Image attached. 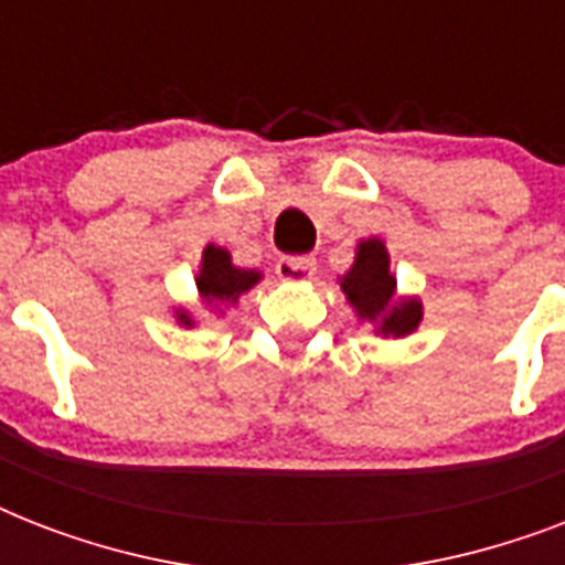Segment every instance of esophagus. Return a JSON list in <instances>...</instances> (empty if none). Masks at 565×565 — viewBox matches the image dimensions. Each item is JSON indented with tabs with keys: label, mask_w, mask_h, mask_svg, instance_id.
I'll list each match as a JSON object with an SVG mask.
<instances>
[{
	"label": "esophagus",
	"mask_w": 565,
	"mask_h": 565,
	"mask_svg": "<svg viewBox=\"0 0 565 565\" xmlns=\"http://www.w3.org/2000/svg\"><path fill=\"white\" fill-rule=\"evenodd\" d=\"M275 273L281 281H308L317 273V257L299 255V257H281L275 264Z\"/></svg>",
	"instance_id": "34e87169"
}]
</instances>
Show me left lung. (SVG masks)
I'll list each match as a JSON object with an SVG mask.
<instances>
[{"instance_id":"1","label":"left lung","mask_w":565,"mask_h":565,"mask_svg":"<svg viewBox=\"0 0 565 565\" xmlns=\"http://www.w3.org/2000/svg\"><path fill=\"white\" fill-rule=\"evenodd\" d=\"M345 299L358 319L375 326L381 337H407L422 322L419 299H398L395 278L390 273V255L377 237L363 239L354 255L352 269L340 278Z\"/></svg>"}]
</instances>
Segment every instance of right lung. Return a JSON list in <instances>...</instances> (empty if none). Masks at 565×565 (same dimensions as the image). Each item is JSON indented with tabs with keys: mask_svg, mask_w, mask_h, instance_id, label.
<instances>
[{
	"mask_svg": "<svg viewBox=\"0 0 565 565\" xmlns=\"http://www.w3.org/2000/svg\"><path fill=\"white\" fill-rule=\"evenodd\" d=\"M257 281H260L257 269H239V266L231 264L228 248L213 246V243L204 246L202 266H199V275H195V287H199V296H202L204 305H211V308L213 305H234ZM179 322L193 328V317L188 310H179Z\"/></svg>",
	"mask_w": 565,
	"mask_h": 565,
	"instance_id": "1",
	"label": "right lung"
}]
</instances>
